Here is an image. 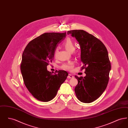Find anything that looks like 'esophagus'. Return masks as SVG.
<instances>
[{
    "instance_id": "34e87169",
    "label": "esophagus",
    "mask_w": 128,
    "mask_h": 128,
    "mask_svg": "<svg viewBox=\"0 0 128 128\" xmlns=\"http://www.w3.org/2000/svg\"><path fill=\"white\" fill-rule=\"evenodd\" d=\"M74 78V76H73V75H72V74H68V75L67 77L68 79H72V78Z\"/></svg>"
}]
</instances>
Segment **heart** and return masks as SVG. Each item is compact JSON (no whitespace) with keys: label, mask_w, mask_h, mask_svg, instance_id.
Returning a JSON list of instances; mask_svg holds the SVG:
<instances>
[{"label":"heart","mask_w":128,"mask_h":128,"mask_svg":"<svg viewBox=\"0 0 128 128\" xmlns=\"http://www.w3.org/2000/svg\"><path fill=\"white\" fill-rule=\"evenodd\" d=\"M63 46L68 51L70 52H72L75 53V50H74L75 48V46L73 43L72 41L70 39L68 38L63 43ZM57 54V51L56 50L54 53V56L56 57ZM73 67H74V63L73 62H69L68 63H66L63 64L61 66V68L64 70L71 71L72 70Z\"/></svg>","instance_id":"heart-1"}]
</instances>
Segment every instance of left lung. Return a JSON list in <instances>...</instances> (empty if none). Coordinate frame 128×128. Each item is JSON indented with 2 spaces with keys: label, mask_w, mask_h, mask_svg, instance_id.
Masks as SVG:
<instances>
[{
  "label": "left lung",
  "mask_w": 128,
  "mask_h": 128,
  "mask_svg": "<svg viewBox=\"0 0 128 128\" xmlns=\"http://www.w3.org/2000/svg\"><path fill=\"white\" fill-rule=\"evenodd\" d=\"M75 37L80 48V60L86 76L78 77L74 91L78 100L90 103L99 98L106 90L111 70L108 50L100 40L82 30L67 32Z\"/></svg>",
  "instance_id": "obj_1"
}]
</instances>
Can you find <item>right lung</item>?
I'll use <instances>...</instances> for the list:
<instances>
[{
	"mask_svg": "<svg viewBox=\"0 0 128 128\" xmlns=\"http://www.w3.org/2000/svg\"><path fill=\"white\" fill-rule=\"evenodd\" d=\"M66 36V32L44 33L30 41L22 53L20 71L25 85L39 101L52 100L67 79L68 73L65 70L53 74L47 70L56 47Z\"/></svg>",
	"mask_w": 128,
	"mask_h": 128,
	"instance_id": "right-lung-1",
	"label": "right lung"
}]
</instances>
